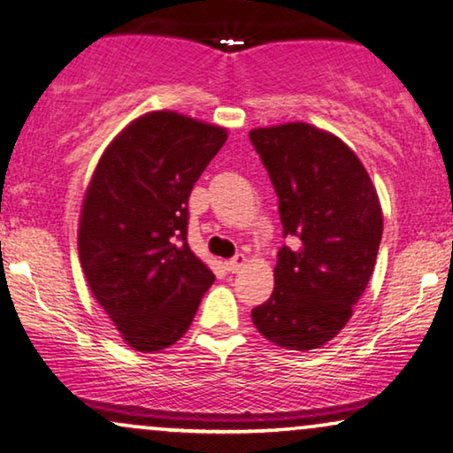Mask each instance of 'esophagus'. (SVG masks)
<instances>
[{
  "label": "esophagus",
  "mask_w": 453,
  "mask_h": 453,
  "mask_svg": "<svg viewBox=\"0 0 453 453\" xmlns=\"http://www.w3.org/2000/svg\"><path fill=\"white\" fill-rule=\"evenodd\" d=\"M244 265H246V257H244V254H235L234 258H229L227 263H226L229 273H240L242 266H244Z\"/></svg>",
  "instance_id": "obj_1"
}]
</instances>
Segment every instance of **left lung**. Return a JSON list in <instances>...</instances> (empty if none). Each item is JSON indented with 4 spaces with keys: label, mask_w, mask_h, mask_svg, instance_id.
Segmentation results:
<instances>
[{
    "label": "left lung",
    "mask_w": 453,
    "mask_h": 453,
    "mask_svg": "<svg viewBox=\"0 0 453 453\" xmlns=\"http://www.w3.org/2000/svg\"><path fill=\"white\" fill-rule=\"evenodd\" d=\"M279 199L275 289L252 310L258 333L289 351L326 345L365 291L384 232L372 178L339 137L305 123L250 131Z\"/></svg>",
    "instance_id": "left-lung-1"
}]
</instances>
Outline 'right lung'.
<instances>
[{
	"instance_id": "obj_1",
	"label": "right lung",
	"mask_w": 453,
	"mask_h": 453,
	"mask_svg": "<svg viewBox=\"0 0 453 453\" xmlns=\"http://www.w3.org/2000/svg\"><path fill=\"white\" fill-rule=\"evenodd\" d=\"M226 139L215 125L150 112L108 145L86 190L81 269L135 351L174 345L215 281L188 248V196Z\"/></svg>"
}]
</instances>
